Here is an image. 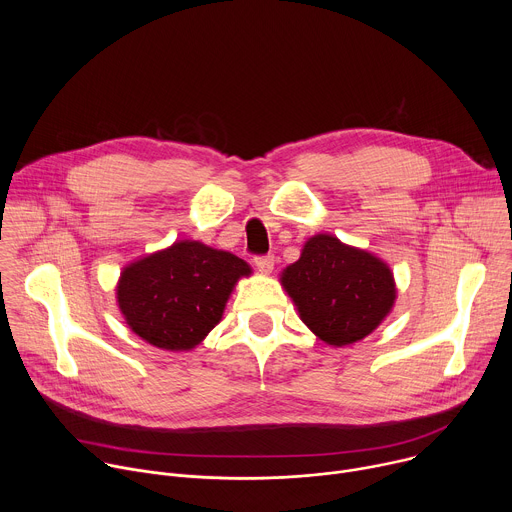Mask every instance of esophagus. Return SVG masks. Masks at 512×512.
I'll use <instances>...</instances> for the list:
<instances>
[{"mask_svg":"<svg viewBox=\"0 0 512 512\" xmlns=\"http://www.w3.org/2000/svg\"><path fill=\"white\" fill-rule=\"evenodd\" d=\"M253 261H255V265H257V269H259L261 273H271L273 263H275L273 255H255Z\"/></svg>","mask_w":512,"mask_h":512,"instance_id":"1","label":"esophagus"}]
</instances>
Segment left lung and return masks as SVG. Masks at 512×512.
I'll list each match as a JSON object with an SVG mask.
<instances>
[{"label": "left lung", "instance_id": "obj_1", "mask_svg": "<svg viewBox=\"0 0 512 512\" xmlns=\"http://www.w3.org/2000/svg\"><path fill=\"white\" fill-rule=\"evenodd\" d=\"M281 283L304 324L332 346L371 334L391 312L395 281L375 255L342 245L332 235L312 237Z\"/></svg>", "mask_w": 512, "mask_h": 512}]
</instances>
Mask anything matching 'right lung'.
Returning <instances> with one entry per match:
<instances>
[{
  "instance_id": "right-lung-1",
  "label": "right lung",
  "mask_w": 512,
  "mask_h": 512,
  "mask_svg": "<svg viewBox=\"0 0 512 512\" xmlns=\"http://www.w3.org/2000/svg\"><path fill=\"white\" fill-rule=\"evenodd\" d=\"M249 273L251 267L233 253L180 241L123 269L119 310L145 342L190 350L221 322L235 283Z\"/></svg>"
}]
</instances>
